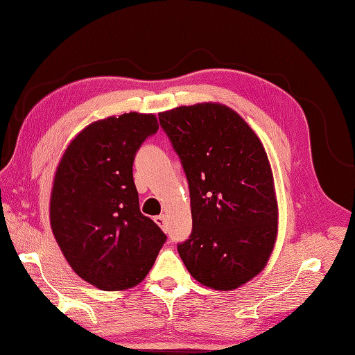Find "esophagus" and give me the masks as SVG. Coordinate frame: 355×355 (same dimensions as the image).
Instances as JSON below:
<instances>
[{
  "instance_id": "34e87169",
  "label": "esophagus",
  "mask_w": 355,
  "mask_h": 355,
  "mask_svg": "<svg viewBox=\"0 0 355 355\" xmlns=\"http://www.w3.org/2000/svg\"><path fill=\"white\" fill-rule=\"evenodd\" d=\"M155 224L157 225H160L163 230H164V215H159V216H155Z\"/></svg>"
}]
</instances>
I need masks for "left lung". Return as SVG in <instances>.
I'll return each instance as SVG.
<instances>
[{
    "label": "left lung",
    "instance_id": "left-lung-1",
    "mask_svg": "<svg viewBox=\"0 0 355 355\" xmlns=\"http://www.w3.org/2000/svg\"><path fill=\"white\" fill-rule=\"evenodd\" d=\"M183 164L192 233L178 243L191 275L233 291L263 270L274 250L278 205L265 148L227 105L201 103L159 113Z\"/></svg>",
    "mask_w": 355,
    "mask_h": 355
}]
</instances>
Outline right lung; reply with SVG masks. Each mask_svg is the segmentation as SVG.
<instances>
[{
  "mask_svg": "<svg viewBox=\"0 0 355 355\" xmlns=\"http://www.w3.org/2000/svg\"><path fill=\"white\" fill-rule=\"evenodd\" d=\"M155 114L123 113L92 122L72 139L57 166L49 220L73 272L101 291L137 286L166 242L139 209L133 162Z\"/></svg>",
  "mask_w": 355,
  "mask_h": 355,
  "instance_id": "right-lung-1",
  "label": "right lung"
}]
</instances>
